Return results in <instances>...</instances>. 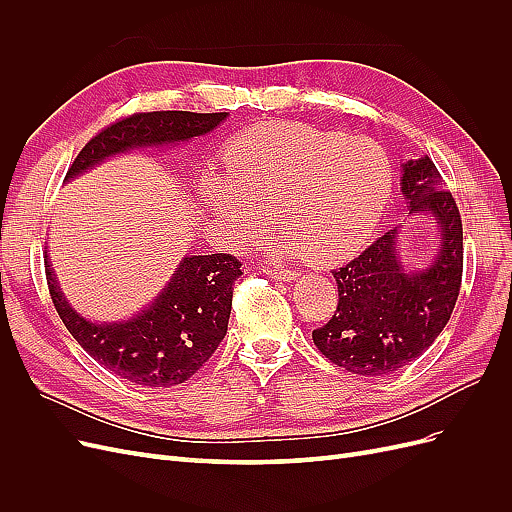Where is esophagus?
<instances>
[{"label":"esophagus","instance_id":"esophagus-1","mask_svg":"<svg viewBox=\"0 0 512 512\" xmlns=\"http://www.w3.org/2000/svg\"><path fill=\"white\" fill-rule=\"evenodd\" d=\"M262 271H265L269 277H273V280H280V282H290L299 275L297 271H290V269H284V267H265Z\"/></svg>","mask_w":512,"mask_h":512}]
</instances>
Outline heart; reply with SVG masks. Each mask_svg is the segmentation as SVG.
Listing matches in <instances>:
<instances>
[{"instance_id":"1","label":"heart","mask_w":512,"mask_h":512,"mask_svg":"<svg viewBox=\"0 0 512 512\" xmlns=\"http://www.w3.org/2000/svg\"><path fill=\"white\" fill-rule=\"evenodd\" d=\"M393 192L391 158L369 138L303 123H262L232 138L226 173L200 185L205 205L237 243L262 237L277 211L282 241L331 267L365 245Z\"/></svg>"}]
</instances>
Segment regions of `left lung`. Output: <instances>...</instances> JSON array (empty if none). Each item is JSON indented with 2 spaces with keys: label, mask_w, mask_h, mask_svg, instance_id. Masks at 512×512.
I'll return each instance as SVG.
<instances>
[{
  "label": "left lung",
  "mask_w": 512,
  "mask_h": 512,
  "mask_svg": "<svg viewBox=\"0 0 512 512\" xmlns=\"http://www.w3.org/2000/svg\"><path fill=\"white\" fill-rule=\"evenodd\" d=\"M410 213H427L440 247L423 271L408 273L393 228L363 254L333 271L337 309L312 333L316 348L359 376H389L416 361L451 318L463 273V228L453 194L427 156L408 160L401 177Z\"/></svg>",
  "instance_id": "obj_1"
}]
</instances>
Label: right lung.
I'll list each match as a JSON object with an SVG mask.
<instances>
[{"label":"right lung","mask_w":512,"mask_h":512,"mask_svg":"<svg viewBox=\"0 0 512 512\" xmlns=\"http://www.w3.org/2000/svg\"><path fill=\"white\" fill-rule=\"evenodd\" d=\"M226 113L153 111L117 119L79 151L66 181L117 153L190 141L218 128ZM46 284L59 318L76 342L111 374L143 386H175L203 367L228 331L232 286L243 273L232 254L185 256L173 280L141 314L96 324L76 314L61 292L49 258Z\"/></svg>","instance_id":"right-lung-1"}]
</instances>
